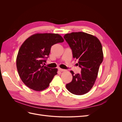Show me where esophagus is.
<instances>
[{
    "label": "esophagus",
    "instance_id": "34e87169",
    "mask_svg": "<svg viewBox=\"0 0 122 122\" xmlns=\"http://www.w3.org/2000/svg\"><path fill=\"white\" fill-rule=\"evenodd\" d=\"M58 70H60V71H61V72H63V71H66V70H65V69H61V68H58Z\"/></svg>",
    "mask_w": 122,
    "mask_h": 122
}]
</instances>
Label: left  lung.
<instances>
[{"label": "left lung", "mask_w": 122, "mask_h": 122, "mask_svg": "<svg viewBox=\"0 0 122 122\" xmlns=\"http://www.w3.org/2000/svg\"><path fill=\"white\" fill-rule=\"evenodd\" d=\"M64 38L72 49L73 58L78 60L77 64L81 68L80 74L70 71L73 79L66 84V88L72 94L84 95L93 87L103 61L101 43L96 36L83 32L67 34Z\"/></svg>", "instance_id": "left-lung-1"}]
</instances>
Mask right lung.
I'll return each instance as SVG.
<instances>
[{
	"mask_svg": "<svg viewBox=\"0 0 122 122\" xmlns=\"http://www.w3.org/2000/svg\"><path fill=\"white\" fill-rule=\"evenodd\" d=\"M64 41L57 34H36L29 36L22 44L18 51L16 66L23 82L31 89L41 91L49 86L57 69L44 65L48 57L51 47Z\"/></svg>",
	"mask_w": 122,
	"mask_h": 122,
	"instance_id": "right-lung-1",
	"label": "right lung"
}]
</instances>
